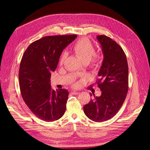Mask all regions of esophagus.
<instances>
[{
	"instance_id": "1",
	"label": "esophagus",
	"mask_w": 150,
	"mask_h": 150,
	"mask_svg": "<svg viewBox=\"0 0 150 150\" xmlns=\"http://www.w3.org/2000/svg\"><path fill=\"white\" fill-rule=\"evenodd\" d=\"M71 93H72V94H73V95H78V94L80 92H78V91H73V92H72Z\"/></svg>"
}]
</instances>
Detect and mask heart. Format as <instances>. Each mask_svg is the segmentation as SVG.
<instances>
[{"mask_svg":"<svg viewBox=\"0 0 150 150\" xmlns=\"http://www.w3.org/2000/svg\"><path fill=\"white\" fill-rule=\"evenodd\" d=\"M74 50L83 62L88 63L92 60L93 64L96 67L99 66L101 64V57L96 54L95 47L87 38L78 39L74 46ZM66 57V52H62L59 58L60 64H62Z\"/></svg>","mask_w":150,"mask_h":150,"instance_id":"obj_1","label":"heart"}]
</instances>
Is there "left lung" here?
Returning <instances> with one entry per match:
<instances>
[{"label": "left lung", "mask_w": 150, "mask_h": 150, "mask_svg": "<svg viewBox=\"0 0 150 150\" xmlns=\"http://www.w3.org/2000/svg\"><path fill=\"white\" fill-rule=\"evenodd\" d=\"M103 60L99 70L97 83L101 91L100 97L89 94L92 98L83 106L84 112L93 122L109 120L119 111L128 91V66L122 47L111 38L98 35Z\"/></svg>", "instance_id": "1"}]
</instances>
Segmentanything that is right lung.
Wrapping results in <instances>:
<instances>
[{
  "label": "right lung",
  "mask_w": 150,
  "mask_h": 150,
  "mask_svg": "<svg viewBox=\"0 0 150 150\" xmlns=\"http://www.w3.org/2000/svg\"><path fill=\"white\" fill-rule=\"evenodd\" d=\"M76 36H45L31 43L22 56L19 72L21 95L31 111L44 121L57 120L65 113L69 92L51 88V73L62 50Z\"/></svg>",
  "instance_id": "add662e5"
}]
</instances>
